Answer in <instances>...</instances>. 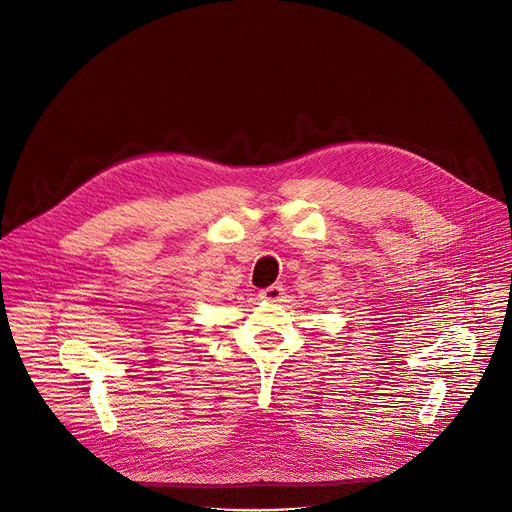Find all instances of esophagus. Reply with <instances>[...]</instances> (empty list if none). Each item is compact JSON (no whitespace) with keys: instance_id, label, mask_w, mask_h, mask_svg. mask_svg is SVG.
Instances as JSON below:
<instances>
[{"instance_id":"esophagus-1","label":"esophagus","mask_w":512,"mask_h":512,"mask_svg":"<svg viewBox=\"0 0 512 512\" xmlns=\"http://www.w3.org/2000/svg\"><path fill=\"white\" fill-rule=\"evenodd\" d=\"M283 287L281 285H271V287H265L259 291V298L265 300V302H281L283 298Z\"/></svg>"}]
</instances>
